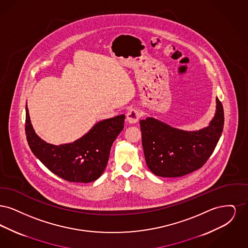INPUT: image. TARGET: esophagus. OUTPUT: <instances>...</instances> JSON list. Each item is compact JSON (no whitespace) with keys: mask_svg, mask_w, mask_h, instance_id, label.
Instances as JSON below:
<instances>
[{"mask_svg":"<svg viewBox=\"0 0 248 248\" xmlns=\"http://www.w3.org/2000/svg\"><path fill=\"white\" fill-rule=\"evenodd\" d=\"M141 117V112L137 108H131L126 114V121L129 124L137 123Z\"/></svg>","mask_w":248,"mask_h":248,"instance_id":"esophagus-1","label":"esophagus"}]
</instances>
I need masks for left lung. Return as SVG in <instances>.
<instances>
[{
	"label": "left lung",
	"instance_id": "1",
	"mask_svg": "<svg viewBox=\"0 0 248 248\" xmlns=\"http://www.w3.org/2000/svg\"><path fill=\"white\" fill-rule=\"evenodd\" d=\"M140 124L150 170L159 177H182L201 168L212 155L223 131L224 110L217 98V111L209 126L195 132L176 129L154 118Z\"/></svg>",
	"mask_w": 248,
	"mask_h": 248
}]
</instances>
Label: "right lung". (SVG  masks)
Instances as JSON below:
<instances>
[{
  "instance_id": "obj_1",
  "label": "right lung",
  "mask_w": 248,
  "mask_h": 248,
  "mask_svg": "<svg viewBox=\"0 0 248 248\" xmlns=\"http://www.w3.org/2000/svg\"><path fill=\"white\" fill-rule=\"evenodd\" d=\"M124 118L122 114L98 122L78 140L56 146L36 135L26 107L25 131L31 152L51 172L70 182L89 183L104 172L111 145L124 129Z\"/></svg>"
}]
</instances>
